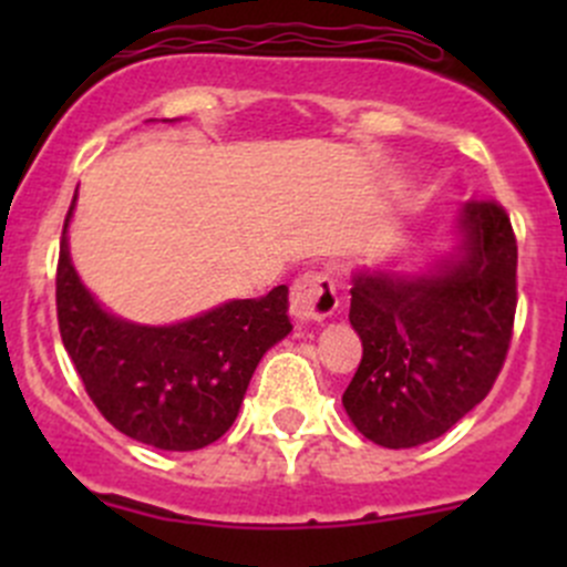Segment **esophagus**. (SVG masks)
<instances>
[{"label":"esophagus","instance_id":"obj_1","mask_svg":"<svg viewBox=\"0 0 567 567\" xmlns=\"http://www.w3.org/2000/svg\"><path fill=\"white\" fill-rule=\"evenodd\" d=\"M337 310L334 279L326 271H305L290 288V312L299 323H320Z\"/></svg>","mask_w":567,"mask_h":567}]
</instances>
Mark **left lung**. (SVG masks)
<instances>
[{
	"label": "left lung",
	"instance_id": "1",
	"mask_svg": "<svg viewBox=\"0 0 567 567\" xmlns=\"http://www.w3.org/2000/svg\"><path fill=\"white\" fill-rule=\"evenodd\" d=\"M461 233V255L431 274H353L348 318L364 351L342 405L381 447L447 433L505 364L518 301L511 216L496 199H468Z\"/></svg>",
	"mask_w": 567,
	"mask_h": 567
}]
</instances>
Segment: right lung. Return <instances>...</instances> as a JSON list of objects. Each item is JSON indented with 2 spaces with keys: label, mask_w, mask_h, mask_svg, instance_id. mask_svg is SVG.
Listing matches in <instances>:
<instances>
[{
  "label": "right lung",
  "mask_w": 567,
  "mask_h": 567,
  "mask_svg": "<svg viewBox=\"0 0 567 567\" xmlns=\"http://www.w3.org/2000/svg\"><path fill=\"white\" fill-rule=\"evenodd\" d=\"M71 210L56 260V323L90 400L136 442L173 453L208 447L236 422L262 353L293 329L288 288L175 326L128 323L79 282L65 238Z\"/></svg>",
  "instance_id": "add662e5"
}]
</instances>
